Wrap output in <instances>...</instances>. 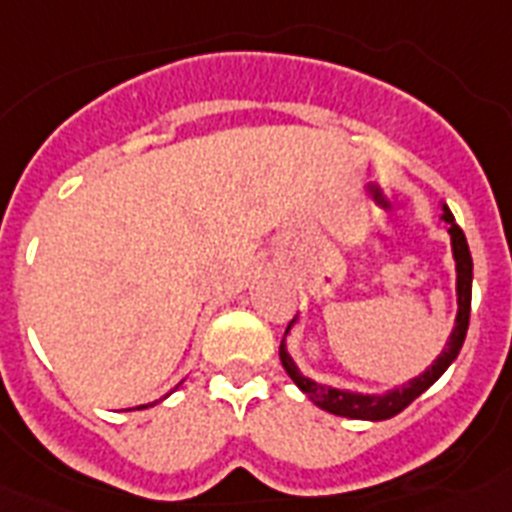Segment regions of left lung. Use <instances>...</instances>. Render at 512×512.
<instances>
[{
  "label": "left lung",
  "mask_w": 512,
  "mask_h": 512,
  "mask_svg": "<svg viewBox=\"0 0 512 512\" xmlns=\"http://www.w3.org/2000/svg\"><path fill=\"white\" fill-rule=\"evenodd\" d=\"M443 220L449 223L451 233V246H454V259H456V292H459V315H456L454 333H451L449 343L443 348V354L438 356L431 364V369H425L420 377L410 379L408 384H402L397 390L387 392V395H359V392H343L333 390V387H325V384L312 382V379L302 377L300 369L295 366V361L289 359V354L284 351V341L279 343V359H282L284 372L292 377V382L310 397L318 408L328 410L333 415H343V418L354 420H387L392 415L402 413L408 408L415 397L423 395L438 377H441L446 369H449L451 361L459 354L461 343L467 338L469 328V310H472V253H469L467 238H464V230L456 225L454 215H451L449 207H443Z\"/></svg>",
  "instance_id": "8db88e82"
}]
</instances>
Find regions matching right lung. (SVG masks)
Returning <instances> with one entry per match:
<instances>
[{"label": "right lung", "mask_w": 512, "mask_h": 512, "mask_svg": "<svg viewBox=\"0 0 512 512\" xmlns=\"http://www.w3.org/2000/svg\"><path fill=\"white\" fill-rule=\"evenodd\" d=\"M143 408H148V405H143Z\"/></svg>", "instance_id": "add662e5"}]
</instances>
